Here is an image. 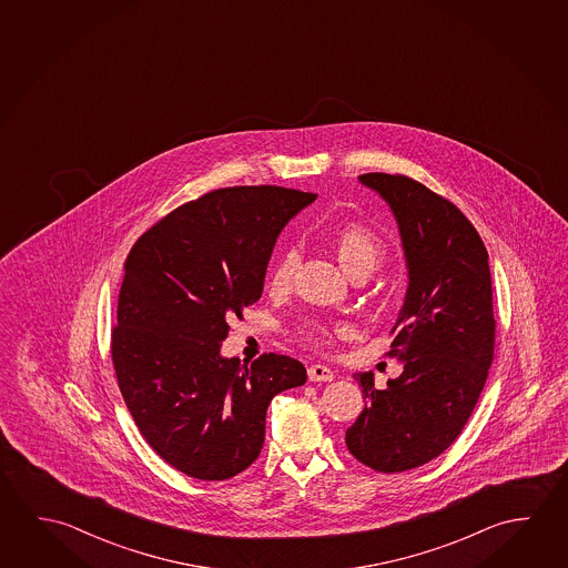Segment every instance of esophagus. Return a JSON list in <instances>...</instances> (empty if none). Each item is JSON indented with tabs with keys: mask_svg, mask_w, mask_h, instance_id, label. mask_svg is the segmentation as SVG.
I'll return each instance as SVG.
<instances>
[{
	"mask_svg": "<svg viewBox=\"0 0 568 568\" xmlns=\"http://www.w3.org/2000/svg\"><path fill=\"white\" fill-rule=\"evenodd\" d=\"M307 373L311 382H331L335 378V373L325 364H311Z\"/></svg>",
	"mask_w": 568,
	"mask_h": 568,
	"instance_id": "34e87169",
	"label": "esophagus"
}]
</instances>
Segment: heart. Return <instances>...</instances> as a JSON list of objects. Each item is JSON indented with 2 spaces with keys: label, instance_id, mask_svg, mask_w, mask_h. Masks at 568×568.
I'll return each instance as SVG.
<instances>
[{
  "label": "heart",
  "instance_id": "1",
  "mask_svg": "<svg viewBox=\"0 0 568 568\" xmlns=\"http://www.w3.org/2000/svg\"><path fill=\"white\" fill-rule=\"evenodd\" d=\"M335 245L338 260H341L344 270L348 271V273L356 270V267H361V265L374 267V263L381 260V255L384 253L381 237L376 233L371 232L366 225L361 224L343 225L336 232ZM297 265V250H288V252L283 253L281 260L277 261V265H275V270L271 273V285H273V288H287L291 285V281H293ZM336 331H338L336 326L315 323V325L308 326V341L326 346V344H331V341H333Z\"/></svg>",
  "mask_w": 568,
  "mask_h": 568
}]
</instances>
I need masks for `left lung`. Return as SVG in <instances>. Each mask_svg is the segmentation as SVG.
Instances as JSON below:
<instances>
[{"label": "left lung", "instance_id": "1", "mask_svg": "<svg viewBox=\"0 0 568 568\" xmlns=\"http://www.w3.org/2000/svg\"><path fill=\"white\" fill-rule=\"evenodd\" d=\"M358 180L400 230L408 291L388 354L404 373L384 390L373 373L354 374L366 406L344 439L361 464L398 474L444 454L484 390L495 348L489 255L471 222L424 184L382 172Z\"/></svg>", "mask_w": 568, "mask_h": 568}]
</instances>
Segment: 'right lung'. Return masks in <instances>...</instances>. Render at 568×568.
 I'll return each instance as SVG.
<instances>
[{
  "mask_svg": "<svg viewBox=\"0 0 568 568\" xmlns=\"http://www.w3.org/2000/svg\"><path fill=\"white\" fill-rule=\"evenodd\" d=\"M316 194L222 187L180 205L132 245L112 328V364L140 434L166 464L224 481L260 456L267 406L307 382L285 354H220L230 318L260 301L271 252Z\"/></svg>",
  "mask_w": 568,
  "mask_h": 568,
  "instance_id": "1",
  "label": "right lung"
}]
</instances>
